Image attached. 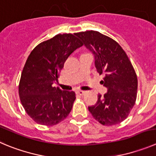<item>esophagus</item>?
I'll use <instances>...</instances> for the list:
<instances>
[{
    "instance_id": "obj_1",
    "label": "esophagus",
    "mask_w": 156,
    "mask_h": 156,
    "mask_svg": "<svg viewBox=\"0 0 156 156\" xmlns=\"http://www.w3.org/2000/svg\"><path fill=\"white\" fill-rule=\"evenodd\" d=\"M86 93L85 91H81V90H79V91H77V94H79V95H84V94Z\"/></svg>"
}]
</instances>
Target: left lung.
Masks as SVG:
<instances>
[{"instance_id": "1", "label": "left lung", "mask_w": 156, "mask_h": 156, "mask_svg": "<svg viewBox=\"0 0 156 156\" xmlns=\"http://www.w3.org/2000/svg\"><path fill=\"white\" fill-rule=\"evenodd\" d=\"M94 57V65L107 93L98 95L94 105L88 107L93 118L103 126L123 122L130 113L137 97L138 80L129 58L120 45L96 30L76 33Z\"/></svg>"}]
</instances>
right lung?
I'll use <instances>...</instances> for the list:
<instances>
[{
    "label": "right lung",
    "mask_w": 156,
    "mask_h": 156,
    "mask_svg": "<svg viewBox=\"0 0 156 156\" xmlns=\"http://www.w3.org/2000/svg\"><path fill=\"white\" fill-rule=\"evenodd\" d=\"M76 34H57L41 42L30 52L21 73L18 92L27 114L43 126H55L71 111L75 100L73 91H62L53 84L65 61L82 46Z\"/></svg>",
    "instance_id": "1"
}]
</instances>
